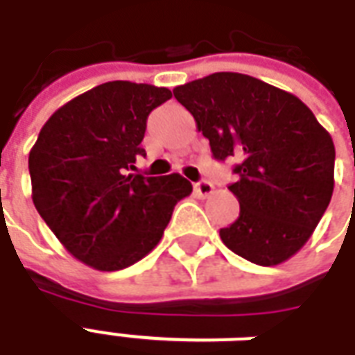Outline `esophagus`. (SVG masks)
I'll list each match as a JSON object with an SVG mask.
<instances>
[{
  "label": "esophagus",
  "mask_w": 355,
  "mask_h": 355,
  "mask_svg": "<svg viewBox=\"0 0 355 355\" xmlns=\"http://www.w3.org/2000/svg\"><path fill=\"white\" fill-rule=\"evenodd\" d=\"M193 192L198 193L200 198H207V196L213 193V184L209 180H200V182L193 184Z\"/></svg>",
  "instance_id": "obj_1"
}]
</instances>
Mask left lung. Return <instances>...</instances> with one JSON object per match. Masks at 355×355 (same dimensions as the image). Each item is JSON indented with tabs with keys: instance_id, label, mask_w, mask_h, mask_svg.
<instances>
[{
	"instance_id": "left-lung-1",
	"label": "left lung",
	"mask_w": 355,
	"mask_h": 355,
	"mask_svg": "<svg viewBox=\"0 0 355 355\" xmlns=\"http://www.w3.org/2000/svg\"><path fill=\"white\" fill-rule=\"evenodd\" d=\"M209 139L213 157L236 159L228 186L239 216L220 230L230 251L259 266L298 253L335 188V144L295 94L236 72H216L173 89Z\"/></svg>"
}]
</instances>
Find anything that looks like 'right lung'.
<instances>
[{
  "instance_id": "right-lung-1",
  "label": "right lung",
  "mask_w": 355,
  "mask_h": 355,
  "mask_svg": "<svg viewBox=\"0 0 355 355\" xmlns=\"http://www.w3.org/2000/svg\"><path fill=\"white\" fill-rule=\"evenodd\" d=\"M167 87L108 81L76 96L43 125L28 167L37 213L83 264L116 272L144 259L192 184L178 173H131L150 112Z\"/></svg>"
}]
</instances>
